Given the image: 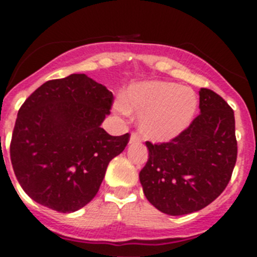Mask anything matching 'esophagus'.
Segmentation results:
<instances>
[{
	"label": "esophagus",
	"mask_w": 257,
	"mask_h": 257,
	"mask_svg": "<svg viewBox=\"0 0 257 257\" xmlns=\"http://www.w3.org/2000/svg\"><path fill=\"white\" fill-rule=\"evenodd\" d=\"M142 139H140V136L138 135L136 133H133L130 136V144H135V143H140Z\"/></svg>",
	"instance_id": "1"
}]
</instances>
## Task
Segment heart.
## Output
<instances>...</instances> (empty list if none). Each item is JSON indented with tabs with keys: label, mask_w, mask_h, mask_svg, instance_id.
I'll list each match as a JSON object with an SVG mask.
<instances>
[{
	"label": "heart",
	"mask_w": 257,
	"mask_h": 257,
	"mask_svg": "<svg viewBox=\"0 0 257 257\" xmlns=\"http://www.w3.org/2000/svg\"><path fill=\"white\" fill-rule=\"evenodd\" d=\"M119 110L140 113L143 135L154 142H169L190 124L197 110L196 94L172 82L152 81L131 86Z\"/></svg>",
	"instance_id": "obj_1"
}]
</instances>
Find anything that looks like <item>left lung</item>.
I'll return each instance as SVG.
<instances>
[{
  "instance_id": "left-lung-1",
  "label": "left lung",
  "mask_w": 257,
  "mask_h": 257,
  "mask_svg": "<svg viewBox=\"0 0 257 257\" xmlns=\"http://www.w3.org/2000/svg\"><path fill=\"white\" fill-rule=\"evenodd\" d=\"M188 128L169 143L147 142L149 158L140 171L143 190L161 212L180 216L205 208L224 192L237 161L234 112L208 88Z\"/></svg>"
}]
</instances>
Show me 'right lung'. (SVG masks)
I'll list each match as a JSON object with an SVG mask.
<instances>
[{
  "label": "right lung",
  "instance_id": "obj_1",
  "mask_svg": "<svg viewBox=\"0 0 257 257\" xmlns=\"http://www.w3.org/2000/svg\"><path fill=\"white\" fill-rule=\"evenodd\" d=\"M113 94L86 74L51 79L18 112L10 144L14 172L33 201L74 212L99 192L109 162L130 135H109L100 124Z\"/></svg>",
  "mask_w": 257,
  "mask_h": 257
}]
</instances>
